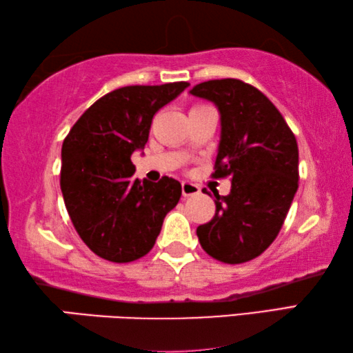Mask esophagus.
I'll use <instances>...</instances> for the list:
<instances>
[{
    "label": "esophagus",
    "instance_id": "34e87169",
    "mask_svg": "<svg viewBox=\"0 0 353 353\" xmlns=\"http://www.w3.org/2000/svg\"><path fill=\"white\" fill-rule=\"evenodd\" d=\"M181 192L184 197H189V195H197L200 192V188L197 186V184H194L190 181H183Z\"/></svg>",
    "mask_w": 353,
    "mask_h": 353
}]
</instances>
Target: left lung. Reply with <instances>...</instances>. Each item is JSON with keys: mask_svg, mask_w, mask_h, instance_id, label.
I'll use <instances>...</instances> for the list:
<instances>
[{"mask_svg": "<svg viewBox=\"0 0 353 353\" xmlns=\"http://www.w3.org/2000/svg\"><path fill=\"white\" fill-rule=\"evenodd\" d=\"M190 94L214 101L221 111L212 176L231 178L228 195L214 192V217L197 228L200 245L217 261L247 263L279 236L297 192L296 136L274 103L241 79L206 81Z\"/></svg>", "mask_w": 353, "mask_h": 353, "instance_id": "obj_1", "label": "left lung"}]
</instances>
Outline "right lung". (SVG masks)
<instances>
[{"instance_id":"add662e5","label":"right lung","mask_w":353,"mask_h":353,"mask_svg":"<svg viewBox=\"0 0 353 353\" xmlns=\"http://www.w3.org/2000/svg\"><path fill=\"white\" fill-rule=\"evenodd\" d=\"M178 81L126 85L97 100L62 143L61 189L74 230L92 252L131 263L152 250L181 184L134 178L131 154L148 141L154 114L186 89Z\"/></svg>"}]
</instances>
